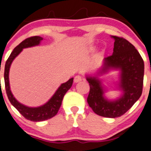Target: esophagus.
<instances>
[{
  "label": "esophagus",
  "mask_w": 151,
  "mask_h": 151,
  "mask_svg": "<svg viewBox=\"0 0 151 151\" xmlns=\"http://www.w3.org/2000/svg\"><path fill=\"white\" fill-rule=\"evenodd\" d=\"M81 81L82 78L80 76H75V78H74V82H75V83H78V82H81Z\"/></svg>",
  "instance_id": "34e87169"
}]
</instances>
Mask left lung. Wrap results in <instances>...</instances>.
Returning a JSON list of instances; mask_svg holds the SVG:
<instances>
[{"label": "left lung", "mask_w": 151, "mask_h": 151, "mask_svg": "<svg viewBox=\"0 0 151 151\" xmlns=\"http://www.w3.org/2000/svg\"><path fill=\"white\" fill-rule=\"evenodd\" d=\"M114 40L111 56L104 58V65L95 76H86L89 93L87 103L95 114L109 118L124 114L140 98L144 78V61L134 45L123 37L111 36ZM110 69L121 71L119 88L122 95L114 101L104 96L103 88L98 76Z\"/></svg>", "instance_id": "obj_1"}]
</instances>
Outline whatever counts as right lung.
I'll use <instances>...</instances> for the list:
<instances>
[{"label":"right lung","mask_w":151,"mask_h":151,"mask_svg":"<svg viewBox=\"0 0 151 151\" xmlns=\"http://www.w3.org/2000/svg\"><path fill=\"white\" fill-rule=\"evenodd\" d=\"M42 37L35 36L31 37L29 38L25 39L22 42H20L18 45L13 50L12 53L10 54L9 57L7 59L5 65V69H4V81H5V88L6 91V95L8 96L10 103L12 104L14 107H15L17 111L25 117V119L31 121L40 122L44 121V120H48L52 118L57 114L61 105H62V100L65 93L70 89L72 86L73 82V78L69 79L65 83H62L61 86L58 88L57 90L52 96V98L47 101L44 105L39 107H28L23 104H20V102L15 99L14 95L12 93L10 90L9 86V73L10 66L12 63L13 60L19 55V53L23 50V48L26 47H33L40 45V42L42 40Z\"/></svg>","instance_id":"obj_1"}]
</instances>
